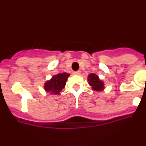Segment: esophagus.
Masks as SVG:
<instances>
[{
  "label": "esophagus",
  "instance_id": "esophagus-1",
  "mask_svg": "<svg viewBox=\"0 0 146 146\" xmlns=\"http://www.w3.org/2000/svg\"><path fill=\"white\" fill-rule=\"evenodd\" d=\"M74 74H76V75H80L81 74L80 71H77V72H74Z\"/></svg>",
  "mask_w": 146,
  "mask_h": 146
}]
</instances>
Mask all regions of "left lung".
<instances>
[{
  "label": "left lung",
  "instance_id": "1",
  "mask_svg": "<svg viewBox=\"0 0 146 146\" xmlns=\"http://www.w3.org/2000/svg\"><path fill=\"white\" fill-rule=\"evenodd\" d=\"M88 82L89 86H91L92 90L95 91H102L104 89V82L99 79V76L94 73L89 74L88 76Z\"/></svg>",
  "mask_w": 146,
  "mask_h": 146
}]
</instances>
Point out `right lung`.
<instances>
[{
    "instance_id": "add662e5",
    "label": "right lung",
    "mask_w": 146,
    "mask_h": 146,
    "mask_svg": "<svg viewBox=\"0 0 146 146\" xmlns=\"http://www.w3.org/2000/svg\"><path fill=\"white\" fill-rule=\"evenodd\" d=\"M70 74L66 72L60 73L51 77V79L47 80L44 85L45 91L51 95H58L63 88H65L66 80Z\"/></svg>"
}]
</instances>
